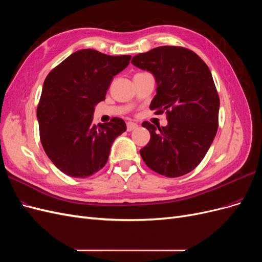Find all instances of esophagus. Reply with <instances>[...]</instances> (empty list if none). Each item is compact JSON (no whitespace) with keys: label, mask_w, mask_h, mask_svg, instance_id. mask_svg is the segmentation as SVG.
Returning <instances> with one entry per match:
<instances>
[{"label":"esophagus","mask_w":262,"mask_h":262,"mask_svg":"<svg viewBox=\"0 0 262 262\" xmlns=\"http://www.w3.org/2000/svg\"><path fill=\"white\" fill-rule=\"evenodd\" d=\"M138 128V124L136 123V122H128L126 123V130L128 131H133V130H136Z\"/></svg>","instance_id":"34e87169"}]
</instances>
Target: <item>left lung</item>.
<instances>
[{"label":"left lung","mask_w":262,"mask_h":262,"mask_svg":"<svg viewBox=\"0 0 262 262\" xmlns=\"http://www.w3.org/2000/svg\"><path fill=\"white\" fill-rule=\"evenodd\" d=\"M131 63L154 75L149 109L166 112L168 120L166 126L142 123L150 140L140 154L160 175L184 176L200 164L217 131L220 98L210 69L193 51L173 46L139 53Z\"/></svg>","instance_id":"1"}]
</instances>
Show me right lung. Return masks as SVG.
Here are the masks:
<instances>
[{
    "mask_svg": "<svg viewBox=\"0 0 262 262\" xmlns=\"http://www.w3.org/2000/svg\"><path fill=\"white\" fill-rule=\"evenodd\" d=\"M131 55H108L93 49L72 53L46 77L37 108L45 152L66 175L86 178L106 165L110 147L126 130L120 118L93 123L95 106L104 100L115 75Z\"/></svg>",
    "mask_w": 262,
    "mask_h": 262,
    "instance_id": "right-lung-1",
    "label": "right lung"
}]
</instances>
